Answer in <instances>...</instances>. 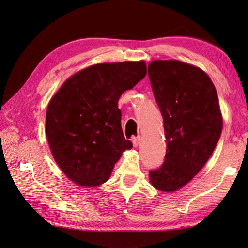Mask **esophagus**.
I'll list each match as a JSON object with an SVG mask.
<instances>
[{"mask_svg": "<svg viewBox=\"0 0 248 248\" xmlns=\"http://www.w3.org/2000/svg\"><path fill=\"white\" fill-rule=\"evenodd\" d=\"M140 140H141L140 136H137V137H134V138H133V144H134L135 148H137V146L139 145Z\"/></svg>", "mask_w": 248, "mask_h": 248, "instance_id": "34e87169", "label": "esophagus"}]
</instances>
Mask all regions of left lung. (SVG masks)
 Instances as JSON below:
<instances>
[{
    "label": "left lung",
    "mask_w": 248,
    "mask_h": 248,
    "mask_svg": "<svg viewBox=\"0 0 248 248\" xmlns=\"http://www.w3.org/2000/svg\"><path fill=\"white\" fill-rule=\"evenodd\" d=\"M148 72L167 141L164 163L150 170V180L156 189L175 191L199 172L218 142V96L209 76L193 65L154 61Z\"/></svg>",
    "instance_id": "1"
}]
</instances>
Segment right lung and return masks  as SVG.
Returning a JSON list of instances; mask_svg holds the SVG:
<instances>
[{"instance_id":"obj_1","label":"right lung","mask_w":248,"mask_h":248,"mask_svg":"<svg viewBox=\"0 0 248 248\" xmlns=\"http://www.w3.org/2000/svg\"><path fill=\"white\" fill-rule=\"evenodd\" d=\"M145 75L143 61L93 65L72 76L50 100L48 142L68 179L87 187L103 184L123 151L133 148L124 138L118 102Z\"/></svg>"}]
</instances>
